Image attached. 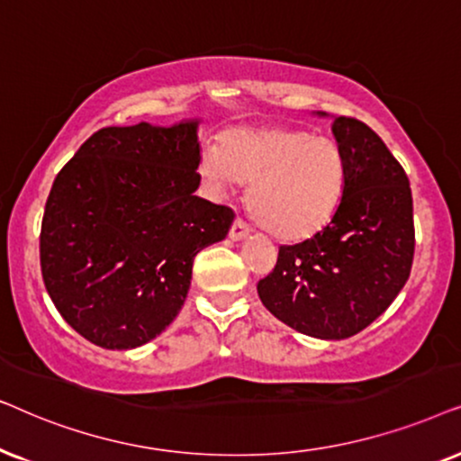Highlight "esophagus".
Listing matches in <instances>:
<instances>
[{
	"label": "esophagus",
	"mask_w": 461,
	"mask_h": 461,
	"mask_svg": "<svg viewBox=\"0 0 461 461\" xmlns=\"http://www.w3.org/2000/svg\"><path fill=\"white\" fill-rule=\"evenodd\" d=\"M249 231H250V227L244 223L242 219H236L234 225H231V230H230V238L231 240H242V238L249 236Z\"/></svg>",
	"instance_id": "1"
}]
</instances>
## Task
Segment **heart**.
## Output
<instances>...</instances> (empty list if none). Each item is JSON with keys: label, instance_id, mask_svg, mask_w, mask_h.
Returning a JSON list of instances; mask_svg holds the SVG:
<instances>
[{"label": "heart", "instance_id": "b5f03b06", "mask_svg": "<svg viewBox=\"0 0 461 461\" xmlns=\"http://www.w3.org/2000/svg\"><path fill=\"white\" fill-rule=\"evenodd\" d=\"M200 175L214 192L238 181L253 185L250 212L280 240H305L333 219L346 185L339 147L327 137L293 128H234L221 151L202 156Z\"/></svg>", "mask_w": 461, "mask_h": 461}]
</instances>
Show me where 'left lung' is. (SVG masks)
<instances>
[{
    "mask_svg": "<svg viewBox=\"0 0 461 461\" xmlns=\"http://www.w3.org/2000/svg\"><path fill=\"white\" fill-rule=\"evenodd\" d=\"M333 137L346 164L333 219L280 247L274 272L257 285L278 321L316 339H346L382 316L409 280L415 250L413 198L398 159L354 118H335Z\"/></svg>",
    "mask_w": 461,
    "mask_h": 461,
    "instance_id": "obj_1",
    "label": "left lung"
}]
</instances>
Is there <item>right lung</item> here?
<instances>
[{
    "label": "right lung",
    "mask_w": 461,
    "mask_h": 461,
    "mask_svg": "<svg viewBox=\"0 0 461 461\" xmlns=\"http://www.w3.org/2000/svg\"><path fill=\"white\" fill-rule=\"evenodd\" d=\"M198 120L109 126L52 183L40 234L46 291L79 335L132 349L179 314L194 257L234 211L198 198Z\"/></svg>",
    "instance_id": "right-lung-1"
}]
</instances>
